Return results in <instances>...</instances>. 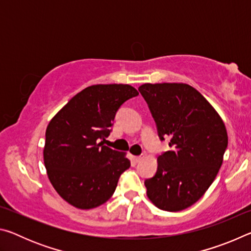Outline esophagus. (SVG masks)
Returning a JSON list of instances; mask_svg holds the SVG:
<instances>
[{
    "instance_id": "obj_1",
    "label": "esophagus",
    "mask_w": 251,
    "mask_h": 251,
    "mask_svg": "<svg viewBox=\"0 0 251 251\" xmlns=\"http://www.w3.org/2000/svg\"><path fill=\"white\" fill-rule=\"evenodd\" d=\"M142 158H143L142 156H135V157H134V160L136 161V163H138V161H141Z\"/></svg>"
}]
</instances>
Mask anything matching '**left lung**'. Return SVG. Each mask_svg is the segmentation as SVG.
I'll use <instances>...</instances> for the list:
<instances>
[{
    "mask_svg": "<svg viewBox=\"0 0 251 251\" xmlns=\"http://www.w3.org/2000/svg\"><path fill=\"white\" fill-rule=\"evenodd\" d=\"M160 141L171 151L161 154L154 177L145 180L156 207L179 211L202 197L222 167L228 146L226 127L201 93L182 83L139 86Z\"/></svg>",
    "mask_w": 251,
    "mask_h": 251,
    "instance_id": "obj_1",
    "label": "left lung"
}]
</instances>
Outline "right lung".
<instances>
[{"mask_svg": "<svg viewBox=\"0 0 251 251\" xmlns=\"http://www.w3.org/2000/svg\"><path fill=\"white\" fill-rule=\"evenodd\" d=\"M138 95L127 84L92 85L76 94L46 128L44 164L50 184L79 209L103 205L130 166L124 152L104 145L118 108Z\"/></svg>", "mask_w": 251, "mask_h": 251, "instance_id": "right-lung-1", "label": "right lung"}]
</instances>
